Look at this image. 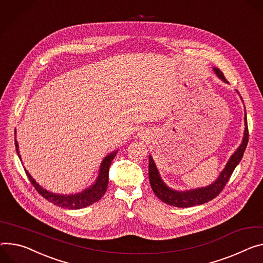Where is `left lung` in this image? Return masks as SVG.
I'll use <instances>...</instances> for the list:
<instances>
[{
  "label": "left lung",
  "mask_w": 263,
  "mask_h": 263,
  "mask_svg": "<svg viewBox=\"0 0 263 263\" xmlns=\"http://www.w3.org/2000/svg\"><path fill=\"white\" fill-rule=\"evenodd\" d=\"M214 70L216 71V74L223 82L229 83L228 80L224 78L223 73L220 71V69L214 68ZM248 141H249V128H248V122H247V116H246V130H245V137L242 140V144L231 156L224 170L221 172L218 179L209 186L186 191V192H177V191H173L170 187L166 186L160 179L154 160L152 156H150L149 157V179H150V184L153 192L164 203H168L170 205L177 206V208L194 206V205L205 203L214 199L222 192V190L224 189L226 184L230 180L237 164L240 162L243 156V153L246 151V148L248 146Z\"/></svg>",
  "instance_id": "obj_1"
}]
</instances>
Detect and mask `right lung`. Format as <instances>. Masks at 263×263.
Instances as JSON below:
<instances>
[{
    "mask_svg": "<svg viewBox=\"0 0 263 263\" xmlns=\"http://www.w3.org/2000/svg\"><path fill=\"white\" fill-rule=\"evenodd\" d=\"M14 134H15V132H14ZM14 144H15L16 152L18 154L17 142L15 139H14ZM116 153H117V151L111 153L104 159V161L102 162V165H101V171H100L99 178L97 179V182H95L88 190H85L83 193H79L76 195L66 196V195H58V194L50 193V192H48V191L44 190L41 185H39L34 181V179L30 176V174L27 172L26 169H24V170H25L27 177L29 178V180H30L31 184L34 186V189L37 191V193L40 195H42L45 199H47L48 201L52 202L53 204L59 205L61 208L77 210V209H82V208L90 205L94 202H97L104 196V194L107 191V187H108V182H109V168H110L111 162H112L113 158L115 157ZM18 156H20V154H18Z\"/></svg>",
    "mask_w": 263,
    "mask_h": 263,
    "instance_id": "obj_1",
    "label": "right lung"
}]
</instances>
